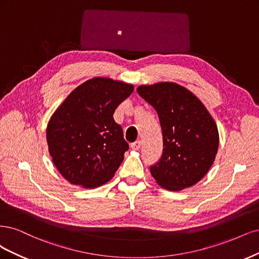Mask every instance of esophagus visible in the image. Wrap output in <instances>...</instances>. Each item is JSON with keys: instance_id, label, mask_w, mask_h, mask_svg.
I'll return each instance as SVG.
<instances>
[{"instance_id": "esophagus-1", "label": "esophagus", "mask_w": 259, "mask_h": 259, "mask_svg": "<svg viewBox=\"0 0 259 259\" xmlns=\"http://www.w3.org/2000/svg\"><path fill=\"white\" fill-rule=\"evenodd\" d=\"M141 141H136L133 142V143H131V148L133 149V151H139V149L141 148Z\"/></svg>"}]
</instances>
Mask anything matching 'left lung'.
I'll use <instances>...</instances> for the list:
<instances>
[{
	"label": "left lung",
	"instance_id": "8db88e82",
	"mask_svg": "<svg viewBox=\"0 0 259 259\" xmlns=\"http://www.w3.org/2000/svg\"><path fill=\"white\" fill-rule=\"evenodd\" d=\"M138 94L158 114L162 130L161 159L151 166L156 183L170 191L194 186L210 170L220 135L203 103L177 82L141 85Z\"/></svg>",
	"mask_w": 259,
	"mask_h": 259
}]
</instances>
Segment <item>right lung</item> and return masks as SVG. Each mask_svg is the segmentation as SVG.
<instances>
[{
    "label": "right lung",
    "mask_w": 259,
    "mask_h": 259,
    "mask_svg": "<svg viewBox=\"0 0 259 259\" xmlns=\"http://www.w3.org/2000/svg\"><path fill=\"white\" fill-rule=\"evenodd\" d=\"M135 87L108 77H94L75 88L48 121L49 155L73 185L97 188L110 181L129 145L113 114Z\"/></svg>",
    "instance_id": "1"
}]
</instances>
